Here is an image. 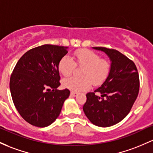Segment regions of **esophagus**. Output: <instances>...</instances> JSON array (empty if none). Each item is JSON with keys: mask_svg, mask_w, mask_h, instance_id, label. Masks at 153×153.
<instances>
[{"mask_svg": "<svg viewBox=\"0 0 153 153\" xmlns=\"http://www.w3.org/2000/svg\"><path fill=\"white\" fill-rule=\"evenodd\" d=\"M78 95V94L75 93V92H73L72 91L71 93H70V96H72V97H76V96Z\"/></svg>", "mask_w": 153, "mask_h": 153, "instance_id": "1", "label": "esophagus"}]
</instances>
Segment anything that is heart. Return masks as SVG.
Listing matches in <instances>:
<instances>
[{"label": "heart", "mask_w": 153, "mask_h": 153, "mask_svg": "<svg viewBox=\"0 0 153 153\" xmlns=\"http://www.w3.org/2000/svg\"><path fill=\"white\" fill-rule=\"evenodd\" d=\"M76 67L83 68V78L70 77L63 80L64 88L73 92L88 90L91 85H100L106 80L111 71V64L107 59L101 58L100 54L88 49H78L74 53V58L63 56L58 64L59 71L65 77L70 76Z\"/></svg>", "instance_id": "1"}]
</instances>
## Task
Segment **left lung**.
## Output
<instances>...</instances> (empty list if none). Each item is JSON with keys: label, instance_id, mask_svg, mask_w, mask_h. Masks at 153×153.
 Here are the masks:
<instances>
[{"label": "left lung", "instance_id": "8db88e82", "mask_svg": "<svg viewBox=\"0 0 153 153\" xmlns=\"http://www.w3.org/2000/svg\"><path fill=\"white\" fill-rule=\"evenodd\" d=\"M94 48L105 52L112 61L111 71L105 83L86 94L83 107L85 115L97 126L115 125L131 111L138 96L139 77L134 62L120 51L105 47ZM101 94V97L96 95Z\"/></svg>", "mask_w": 153, "mask_h": 153}]
</instances>
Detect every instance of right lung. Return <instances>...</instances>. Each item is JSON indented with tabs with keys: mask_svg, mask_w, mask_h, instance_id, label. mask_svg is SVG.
I'll return each instance as SVG.
<instances>
[{
	"mask_svg": "<svg viewBox=\"0 0 153 153\" xmlns=\"http://www.w3.org/2000/svg\"><path fill=\"white\" fill-rule=\"evenodd\" d=\"M67 47L45 44L29 50L19 59L10 78V91L16 110L25 120L46 127L57 118L68 88L57 90L58 64L68 53Z\"/></svg>",
	"mask_w": 153,
	"mask_h": 153,
	"instance_id": "obj_1",
	"label": "right lung"
}]
</instances>
